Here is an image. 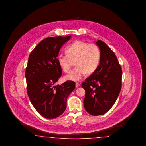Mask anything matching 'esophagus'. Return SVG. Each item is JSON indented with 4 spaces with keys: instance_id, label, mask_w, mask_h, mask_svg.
<instances>
[{
    "instance_id": "obj_1",
    "label": "esophagus",
    "mask_w": 146,
    "mask_h": 146,
    "mask_svg": "<svg viewBox=\"0 0 146 146\" xmlns=\"http://www.w3.org/2000/svg\"><path fill=\"white\" fill-rule=\"evenodd\" d=\"M80 86V84L79 82H76L75 83V86H76V88H78V87H79Z\"/></svg>"
}]
</instances>
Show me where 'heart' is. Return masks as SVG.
Returning a JSON list of instances; mask_svg holds the SVG:
<instances>
[{
  "mask_svg": "<svg viewBox=\"0 0 146 146\" xmlns=\"http://www.w3.org/2000/svg\"><path fill=\"white\" fill-rule=\"evenodd\" d=\"M66 54H58L57 61L62 70L70 71L73 62L75 67L65 76V79L76 81L81 79L86 72L92 74L98 66L101 51L97 45L76 40L67 48Z\"/></svg>",
  "mask_w": 146,
  "mask_h": 146,
  "instance_id": "b5f03b06",
  "label": "heart"
}]
</instances>
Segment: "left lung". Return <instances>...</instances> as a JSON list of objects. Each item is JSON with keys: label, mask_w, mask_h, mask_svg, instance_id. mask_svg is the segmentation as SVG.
<instances>
[{"label": "left lung", "mask_w": 146, "mask_h": 146, "mask_svg": "<svg viewBox=\"0 0 146 146\" xmlns=\"http://www.w3.org/2000/svg\"><path fill=\"white\" fill-rule=\"evenodd\" d=\"M101 50L97 69L85 80L84 109L92 115H104L113 106L121 88L122 70L115 53L104 42H96Z\"/></svg>", "instance_id": "8db88e82"}]
</instances>
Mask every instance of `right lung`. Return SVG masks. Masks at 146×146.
<instances>
[{
  "instance_id": "add662e5",
  "label": "right lung",
  "mask_w": 146,
  "mask_h": 146,
  "mask_svg": "<svg viewBox=\"0 0 146 146\" xmlns=\"http://www.w3.org/2000/svg\"><path fill=\"white\" fill-rule=\"evenodd\" d=\"M71 37H47L36 46L28 58L25 72L27 94L36 110L47 119L56 118L63 113L67 97L75 89L72 81L55 85L62 74L57 61L59 52Z\"/></svg>"
}]
</instances>
